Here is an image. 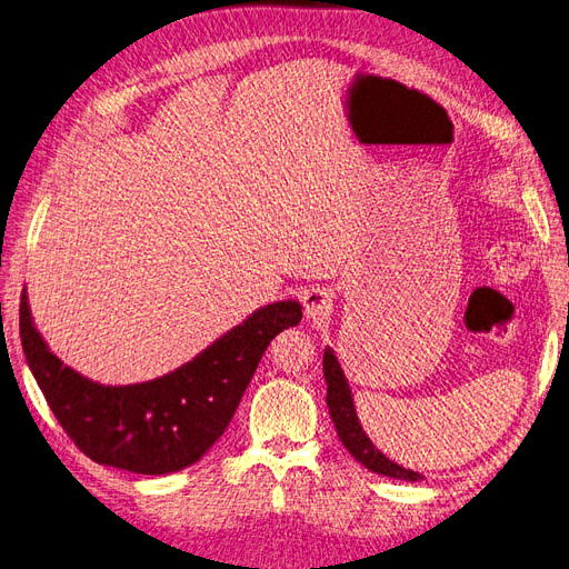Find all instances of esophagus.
I'll return each instance as SVG.
<instances>
[{
  "mask_svg": "<svg viewBox=\"0 0 569 569\" xmlns=\"http://www.w3.org/2000/svg\"><path fill=\"white\" fill-rule=\"evenodd\" d=\"M302 302H305L307 319H311V321H323V319L330 317V311H332V296H330L328 290H323V288H311V290L305 292Z\"/></svg>",
  "mask_w": 569,
  "mask_h": 569,
  "instance_id": "34e87169",
  "label": "esophagus"
}]
</instances>
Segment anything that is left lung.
<instances>
[{"label":"left lung","instance_id":"left-lung-1","mask_svg":"<svg viewBox=\"0 0 569 569\" xmlns=\"http://www.w3.org/2000/svg\"><path fill=\"white\" fill-rule=\"evenodd\" d=\"M323 377L328 385L326 403H328L330 417L335 422V429H338L342 446L351 452V457L359 461V465H363L366 469H370L372 473L398 478V480H410V482L422 480V473H417L412 469H403L401 465L391 461L385 452L377 450V446H372V440L368 438V433L363 431V427L359 422V415H356L353 396H351L349 382L345 377V370L330 347H326V351H323Z\"/></svg>","mask_w":569,"mask_h":569}]
</instances>
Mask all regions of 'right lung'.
Segmentation results:
<instances>
[{
	"label": "right lung",
	"mask_w": 569,
	"mask_h": 569,
	"mask_svg": "<svg viewBox=\"0 0 569 569\" xmlns=\"http://www.w3.org/2000/svg\"><path fill=\"white\" fill-rule=\"evenodd\" d=\"M300 321L298 300L264 305L173 372L121 387L62 363L39 335L26 292L20 342L49 408L83 455L102 467L163 476L194 465L224 433L269 342Z\"/></svg>",
	"instance_id": "1"
}]
</instances>
